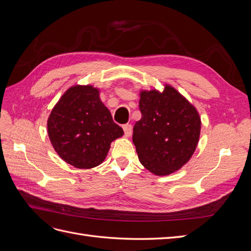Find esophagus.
Here are the masks:
<instances>
[{"mask_svg":"<svg viewBox=\"0 0 251 251\" xmlns=\"http://www.w3.org/2000/svg\"><path fill=\"white\" fill-rule=\"evenodd\" d=\"M123 128H124L125 135L126 136V137H130V136L132 135V132H133V126L131 125H125L123 126Z\"/></svg>","mask_w":251,"mask_h":251,"instance_id":"34e87169","label":"esophagus"}]
</instances>
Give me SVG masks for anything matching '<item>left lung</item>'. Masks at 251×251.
Masks as SVG:
<instances>
[{
	"mask_svg": "<svg viewBox=\"0 0 251 251\" xmlns=\"http://www.w3.org/2000/svg\"><path fill=\"white\" fill-rule=\"evenodd\" d=\"M141 119L133 128L140 163L157 176L180 170L198 144L201 119L186 98L170 85L162 92L141 91Z\"/></svg>",
	"mask_w": 251,
	"mask_h": 251,
	"instance_id": "8db88e82",
	"label": "left lung"
}]
</instances>
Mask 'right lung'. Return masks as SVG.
I'll return each mask as SVG.
<instances>
[{
	"mask_svg": "<svg viewBox=\"0 0 251 251\" xmlns=\"http://www.w3.org/2000/svg\"><path fill=\"white\" fill-rule=\"evenodd\" d=\"M47 128L58 156L77 169L102 163L111 142L124 135L100 100V90L90 85L66 91L50 113Z\"/></svg>",
	"mask_w": 251,
	"mask_h": 251,
	"instance_id": "right-lung-1",
	"label": "right lung"
}]
</instances>
